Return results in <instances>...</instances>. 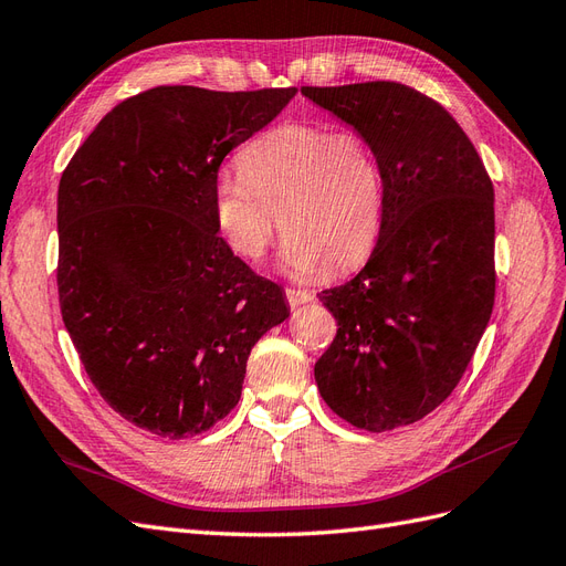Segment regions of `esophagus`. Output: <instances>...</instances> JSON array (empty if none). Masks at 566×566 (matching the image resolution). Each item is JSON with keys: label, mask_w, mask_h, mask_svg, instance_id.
Segmentation results:
<instances>
[{"label": "esophagus", "mask_w": 566, "mask_h": 566, "mask_svg": "<svg viewBox=\"0 0 566 566\" xmlns=\"http://www.w3.org/2000/svg\"><path fill=\"white\" fill-rule=\"evenodd\" d=\"M285 297H287L290 306H300V304H306V302L314 300V295L310 293V290H295V287H287L285 290Z\"/></svg>", "instance_id": "obj_1"}]
</instances>
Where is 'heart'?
<instances>
[{"label": "heart", "mask_w": 566, "mask_h": 566, "mask_svg": "<svg viewBox=\"0 0 566 566\" xmlns=\"http://www.w3.org/2000/svg\"><path fill=\"white\" fill-rule=\"evenodd\" d=\"M241 175L217 177L212 212L221 241L260 262L285 233L283 269L310 276L323 264L347 271L373 250L385 214V177L370 142L356 129L287 123L252 139Z\"/></svg>", "instance_id": "b5f03b06"}]
</instances>
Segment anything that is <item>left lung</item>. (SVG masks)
Returning a JSON list of instances; mask_svg holds the SVG:
<instances>
[{
  "label": "left lung",
  "instance_id": "obj_1",
  "mask_svg": "<svg viewBox=\"0 0 566 566\" xmlns=\"http://www.w3.org/2000/svg\"><path fill=\"white\" fill-rule=\"evenodd\" d=\"M370 142L385 214L370 260L321 302L337 335L314 366L323 401L358 430L387 432L449 399L495 297L493 184L468 134L399 82L302 87Z\"/></svg>",
  "mask_w": 566,
  "mask_h": 566
}]
</instances>
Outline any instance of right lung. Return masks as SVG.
<instances>
[{
	"mask_svg": "<svg viewBox=\"0 0 566 566\" xmlns=\"http://www.w3.org/2000/svg\"><path fill=\"white\" fill-rule=\"evenodd\" d=\"M287 90L156 87L117 104L59 184V302L104 401L142 430L208 432L241 399L250 349L285 293L217 235L219 165Z\"/></svg>",
	"mask_w": 566,
	"mask_h": 566,
	"instance_id": "right-lung-1",
	"label": "right lung"
}]
</instances>
